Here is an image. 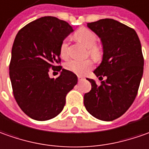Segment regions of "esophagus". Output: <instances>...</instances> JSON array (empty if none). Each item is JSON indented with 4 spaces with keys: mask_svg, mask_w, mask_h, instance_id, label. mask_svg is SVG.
<instances>
[{
    "mask_svg": "<svg viewBox=\"0 0 149 149\" xmlns=\"http://www.w3.org/2000/svg\"><path fill=\"white\" fill-rule=\"evenodd\" d=\"M77 77H78V81H81V80H83V79H84L82 77H81V76H78Z\"/></svg>",
    "mask_w": 149,
    "mask_h": 149,
    "instance_id": "obj_1",
    "label": "esophagus"
}]
</instances>
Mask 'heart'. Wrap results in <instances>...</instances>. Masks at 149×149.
Returning <instances> with one entry per match:
<instances>
[{"mask_svg":"<svg viewBox=\"0 0 149 149\" xmlns=\"http://www.w3.org/2000/svg\"><path fill=\"white\" fill-rule=\"evenodd\" d=\"M75 37L82 43L86 48H88V54L96 61L101 59L103 52L100 47L95 45L96 36L94 32L87 28H81L78 29L75 33ZM69 46V39L66 38L63 40L60 45L59 53L63 58H67L69 55L68 52ZM93 63L91 59H70L65 63V68L74 72L76 74L83 75L91 69Z\"/></svg>","mask_w":149,"mask_h":149,"instance_id":"1","label":"heart"}]
</instances>
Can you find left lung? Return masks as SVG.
<instances>
[{"label":"left lung","instance_id":"left-lung-1","mask_svg":"<svg viewBox=\"0 0 149 149\" xmlns=\"http://www.w3.org/2000/svg\"><path fill=\"white\" fill-rule=\"evenodd\" d=\"M87 27L100 38L103 57L94 71L101 82L87 78L91 90L84 95V105L97 119L113 121L128 110L137 95L144 63L140 40L133 28L114 19H100Z\"/></svg>","mask_w":149,"mask_h":149}]
</instances>
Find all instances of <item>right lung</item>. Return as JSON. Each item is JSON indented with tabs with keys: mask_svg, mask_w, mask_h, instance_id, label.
<instances>
[{
	"mask_svg": "<svg viewBox=\"0 0 149 149\" xmlns=\"http://www.w3.org/2000/svg\"><path fill=\"white\" fill-rule=\"evenodd\" d=\"M73 29L63 20L45 16L27 24L15 36L11 51L10 78L15 99L26 115L47 121L61 113L66 95L77 83L71 71L56 66L60 45ZM61 71L57 79L49 69Z\"/></svg>",
	"mask_w": 149,
	"mask_h": 149,
	"instance_id": "1",
	"label": "right lung"
}]
</instances>
